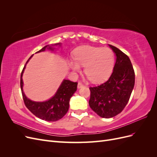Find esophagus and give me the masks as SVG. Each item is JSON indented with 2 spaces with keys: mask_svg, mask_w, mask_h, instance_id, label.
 I'll list each match as a JSON object with an SVG mask.
<instances>
[{
  "mask_svg": "<svg viewBox=\"0 0 157 157\" xmlns=\"http://www.w3.org/2000/svg\"><path fill=\"white\" fill-rule=\"evenodd\" d=\"M84 86V85L81 83V82H78V85H77V87L78 88H82Z\"/></svg>",
  "mask_w": 157,
  "mask_h": 157,
  "instance_id": "obj_1",
  "label": "esophagus"
}]
</instances>
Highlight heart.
<instances>
[{"label": "heart", "mask_w": 157, "mask_h": 157, "mask_svg": "<svg viewBox=\"0 0 157 157\" xmlns=\"http://www.w3.org/2000/svg\"><path fill=\"white\" fill-rule=\"evenodd\" d=\"M74 58L76 62L69 61L71 67L75 71H79V64L84 66V73L94 82L107 78L112 72L115 63L113 52L107 47H79L74 52Z\"/></svg>", "instance_id": "b5f03b06"}]
</instances>
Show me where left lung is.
I'll return each mask as SVG.
<instances>
[{"label":"left lung","instance_id":"obj_1","mask_svg":"<svg viewBox=\"0 0 157 157\" xmlns=\"http://www.w3.org/2000/svg\"><path fill=\"white\" fill-rule=\"evenodd\" d=\"M117 59L111 77L104 83L90 87L89 105L102 118H112L121 113L129 101L135 84V73L128 56L109 44Z\"/></svg>","mask_w":157,"mask_h":157}]
</instances>
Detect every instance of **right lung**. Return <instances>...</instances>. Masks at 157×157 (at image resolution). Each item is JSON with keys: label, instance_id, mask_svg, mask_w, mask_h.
I'll return each mask as SVG.
<instances>
[{"label": "right lung", "instance_id": "right-lung-1", "mask_svg": "<svg viewBox=\"0 0 157 157\" xmlns=\"http://www.w3.org/2000/svg\"><path fill=\"white\" fill-rule=\"evenodd\" d=\"M55 44L58 45L59 44V43ZM46 48L54 50V48H52V46H50L49 45H47L37 52H43ZM32 56L27 61L26 64L31 58ZM26 64L22 70L20 78V86L22 96L26 107L33 115L42 120L49 122H54L61 119L68 111L70 98L72 97L73 94L77 90L78 82H74L69 80H63V81L60 85L56 94L49 100L44 102L33 101L30 100L29 99H28L25 96L24 92H23V83L22 75L23 71L25 68Z\"/></svg>", "mask_w": 157, "mask_h": 157}]
</instances>
